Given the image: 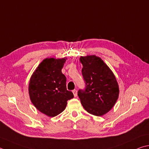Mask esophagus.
I'll list each match as a JSON object with an SVG mask.
<instances>
[{"instance_id": "esophagus-1", "label": "esophagus", "mask_w": 149, "mask_h": 149, "mask_svg": "<svg viewBox=\"0 0 149 149\" xmlns=\"http://www.w3.org/2000/svg\"><path fill=\"white\" fill-rule=\"evenodd\" d=\"M73 94H74V96L75 97H76L77 96V90H73Z\"/></svg>"}]
</instances>
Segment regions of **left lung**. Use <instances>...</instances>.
Here are the masks:
<instances>
[{"mask_svg":"<svg viewBox=\"0 0 149 149\" xmlns=\"http://www.w3.org/2000/svg\"><path fill=\"white\" fill-rule=\"evenodd\" d=\"M82 75L85 88L78 91L83 107L96 116L106 114L118 98L119 88L115 75L109 67L96 55L81 56Z\"/></svg>","mask_w":149,"mask_h":149,"instance_id":"left-lung-1","label":"left lung"}]
</instances>
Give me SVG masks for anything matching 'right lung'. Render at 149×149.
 Here are the masks:
<instances>
[{
  "mask_svg": "<svg viewBox=\"0 0 149 149\" xmlns=\"http://www.w3.org/2000/svg\"><path fill=\"white\" fill-rule=\"evenodd\" d=\"M66 59L45 58L30 79V99L38 110L49 117L60 114L67 101L74 98L72 92L67 91L66 77L61 71Z\"/></svg>",
  "mask_w": 149,
  "mask_h": 149,
  "instance_id": "add662e5",
  "label": "right lung"
}]
</instances>
